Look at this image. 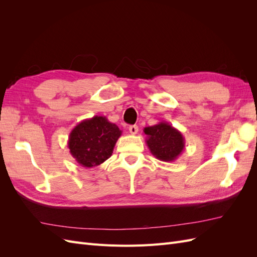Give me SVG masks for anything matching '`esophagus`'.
<instances>
[{
	"mask_svg": "<svg viewBox=\"0 0 257 257\" xmlns=\"http://www.w3.org/2000/svg\"><path fill=\"white\" fill-rule=\"evenodd\" d=\"M128 130H130V133L132 135H136L138 133V126L137 125H131L128 127Z\"/></svg>",
	"mask_w": 257,
	"mask_h": 257,
	"instance_id": "obj_1",
	"label": "esophagus"
}]
</instances>
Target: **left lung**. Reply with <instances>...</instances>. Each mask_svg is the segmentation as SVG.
Returning a JSON list of instances; mask_svg holds the SVG:
<instances>
[{
  "mask_svg": "<svg viewBox=\"0 0 257 257\" xmlns=\"http://www.w3.org/2000/svg\"><path fill=\"white\" fill-rule=\"evenodd\" d=\"M146 143L150 152L163 162H174L184 150V137L180 131L162 121L153 126L144 128Z\"/></svg>",
  "mask_w": 257,
  "mask_h": 257,
  "instance_id": "8db88e82",
  "label": "left lung"
}]
</instances>
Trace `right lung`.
I'll return each instance as SVG.
<instances>
[{
	"label": "right lung",
	"instance_id": "add662e5",
	"mask_svg": "<svg viewBox=\"0 0 257 257\" xmlns=\"http://www.w3.org/2000/svg\"><path fill=\"white\" fill-rule=\"evenodd\" d=\"M122 131L106 116L94 115L79 122L68 136L69 153L80 166L94 167L111 157Z\"/></svg>",
	"mask_w": 257,
	"mask_h": 257
}]
</instances>
